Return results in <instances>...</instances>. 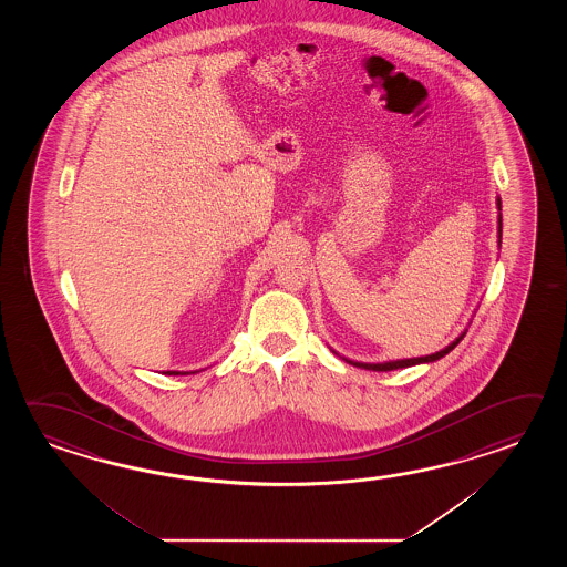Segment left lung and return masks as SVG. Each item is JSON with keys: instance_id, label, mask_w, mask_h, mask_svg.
<instances>
[{"instance_id": "left-lung-1", "label": "left lung", "mask_w": 567, "mask_h": 567, "mask_svg": "<svg viewBox=\"0 0 567 567\" xmlns=\"http://www.w3.org/2000/svg\"><path fill=\"white\" fill-rule=\"evenodd\" d=\"M496 206H498V210H501V198L496 200ZM501 235H503V218L498 217V243H501ZM466 332H462L452 344H447L446 349L440 350V352H434V354H427V357H417V359H403V361H389V362H357L349 361L350 364H354V367H361V369H367V371H395V369H405V367H413V364H420V362H434L437 359H442V357H446L447 352L452 349H456L458 347L460 340L464 338Z\"/></svg>"}]
</instances>
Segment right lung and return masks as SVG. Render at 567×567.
Here are the masks:
<instances>
[{"mask_svg":"<svg viewBox=\"0 0 567 567\" xmlns=\"http://www.w3.org/2000/svg\"><path fill=\"white\" fill-rule=\"evenodd\" d=\"M166 374H181V373H178V371H168V373H166Z\"/></svg>","mask_w":567,"mask_h":567,"instance_id":"1","label":"right lung"}]
</instances>
